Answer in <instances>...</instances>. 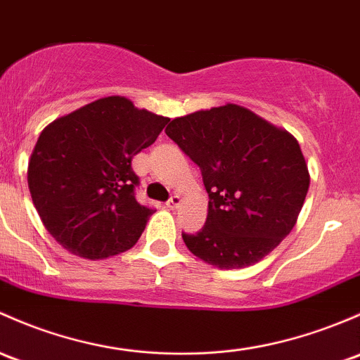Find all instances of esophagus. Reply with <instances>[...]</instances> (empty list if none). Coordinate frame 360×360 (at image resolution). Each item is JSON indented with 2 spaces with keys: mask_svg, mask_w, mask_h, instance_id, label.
I'll return each instance as SVG.
<instances>
[{
  "mask_svg": "<svg viewBox=\"0 0 360 360\" xmlns=\"http://www.w3.org/2000/svg\"><path fill=\"white\" fill-rule=\"evenodd\" d=\"M165 205H167V209H170V210H176L177 207L181 205V196H179V195H174V196H170V198H169V202L165 203Z\"/></svg>",
  "mask_w": 360,
  "mask_h": 360,
  "instance_id": "esophagus-1",
  "label": "esophagus"
}]
</instances>
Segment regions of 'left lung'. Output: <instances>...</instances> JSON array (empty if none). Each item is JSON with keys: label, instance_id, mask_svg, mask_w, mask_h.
Instances as JSON below:
<instances>
[{"label": "left lung", "instance_id": "1", "mask_svg": "<svg viewBox=\"0 0 360 360\" xmlns=\"http://www.w3.org/2000/svg\"><path fill=\"white\" fill-rule=\"evenodd\" d=\"M165 134L198 165L209 193L205 226L183 233L193 255L219 269H241L288 236L310 183L288 131L228 103L177 117Z\"/></svg>", "mask_w": 360, "mask_h": 360}]
</instances>
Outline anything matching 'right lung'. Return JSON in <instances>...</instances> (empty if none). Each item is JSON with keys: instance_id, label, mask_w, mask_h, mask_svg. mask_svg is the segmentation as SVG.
Returning a JSON list of instances; mask_svg holds the SVG:
<instances>
[{"instance_id": "add662e5", "label": "right lung", "mask_w": 360, "mask_h": 360, "mask_svg": "<svg viewBox=\"0 0 360 360\" xmlns=\"http://www.w3.org/2000/svg\"><path fill=\"white\" fill-rule=\"evenodd\" d=\"M169 117L139 110L122 96L93 101L51 122L30 155L27 183L48 233L84 259L129 250L153 209L134 191V155L153 145Z\"/></svg>"}]
</instances>
